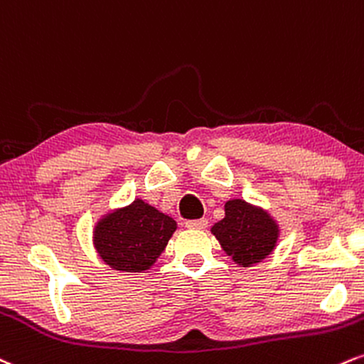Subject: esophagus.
<instances>
[{
	"instance_id": "obj_1",
	"label": "esophagus",
	"mask_w": 364,
	"mask_h": 364,
	"mask_svg": "<svg viewBox=\"0 0 364 364\" xmlns=\"http://www.w3.org/2000/svg\"><path fill=\"white\" fill-rule=\"evenodd\" d=\"M186 226L191 230H204L208 226L206 218H200V220H189L186 221Z\"/></svg>"
}]
</instances>
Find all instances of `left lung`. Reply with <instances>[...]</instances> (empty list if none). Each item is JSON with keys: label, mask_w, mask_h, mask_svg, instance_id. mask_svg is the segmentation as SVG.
<instances>
[{"label": "left lung", "mask_w": 364, "mask_h": 364, "mask_svg": "<svg viewBox=\"0 0 364 364\" xmlns=\"http://www.w3.org/2000/svg\"><path fill=\"white\" fill-rule=\"evenodd\" d=\"M211 233L238 266L250 267L274 250L279 225L262 208L232 199L226 200L225 218L215 223Z\"/></svg>", "instance_id": "1"}]
</instances>
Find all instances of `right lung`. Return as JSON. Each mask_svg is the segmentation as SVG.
Returning a JSON list of instances; mask_svg holds the SVG:
<instances>
[{
  "label": "right lung",
  "mask_w": 364,
  "mask_h": 364,
  "mask_svg": "<svg viewBox=\"0 0 364 364\" xmlns=\"http://www.w3.org/2000/svg\"><path fill=\"white\" fill-rule=\"evenodd\" d=\"M175 230L173 218L134 199L129 206L114 209L97 221L93 245L115 271L143 272L156 262Z\"/></svg>",
  "instance_id": "right-lung-1"
}]
</instances>
